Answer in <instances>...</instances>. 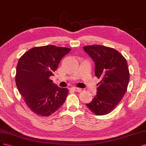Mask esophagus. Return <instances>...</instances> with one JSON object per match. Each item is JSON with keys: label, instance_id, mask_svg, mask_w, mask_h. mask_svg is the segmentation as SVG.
I'll use <instances>...</instances> for the list:
<instances>
[{"label": "esophagus", "instance_id": "34e87169", "mask_svg": "<svg viewBox=\"0 0 146 146\" xmlns=\"http://www.w3.org/2000/svg\"><path fill=\"white\" fill-rule=\"evenodd\" d=\"M71 90H73V91H74V92H81L82 91L81 88H77V87H72V88H71Z\"/></svg>", "mask_w": 146, "mask_h": 146}]
</instances>
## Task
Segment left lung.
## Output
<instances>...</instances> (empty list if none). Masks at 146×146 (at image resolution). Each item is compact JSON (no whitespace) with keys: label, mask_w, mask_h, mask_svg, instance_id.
I'll return each mask as SVG.
<instances>
[{"label":"left lung","mask_w":146,"mask_h":146,"mask_svg":"<svg viewBox=\"0 0 146 146\" xmlns=\"http://www.w3.org/2000/svg\"><path fill=\"white\" fill-rule=\"evenodd\" d=\"M95 63V76L101 79L96 95L87 107L96 115L109 113L127 91L130 74L126 59L119 51L103 45L83 47Z\"/></svg>","instance_id":"left-lung-1"}]
</instances>
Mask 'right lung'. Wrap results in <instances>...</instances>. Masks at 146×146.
<instances>
[{
  "instance_id": "1",
  "label": "right lung",
  "mask_w": 146,
  "mask_h": 146,
  "mask_svg": "<svg viewBox=\"0 0 146 146\" xmlns=\"http://www.w3.org/2000/svg\"><path fill=\"white\" fill-rule=\"evenodd\" d=\"M71 48L53 45L36 46L20 58L16 67V84L29 109L37 115L48 116L62 106L68 93L50 79L60 61Z\"/></svg>"
}]
</instances>
